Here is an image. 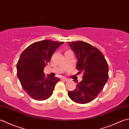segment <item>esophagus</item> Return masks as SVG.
Wrapping results in <instances>:
<instances>
[{
    "label": "esophagus",
    "mask_w": 129,
    "mask_h": 129,
    "mask_svg": "<svg viewBox=\"0 0 129 129\" xmlns=\"http://www.w3.org/2000/svg\"><path fill=\"white\" fill-rule=\"evenodd\" d=\"M62 80H63V81H66V82H67V81H69V80L68 79V78H64V77H63V78H62Z\"/></svg>",
    "instance_id": "34e87169"
}]
</instances>
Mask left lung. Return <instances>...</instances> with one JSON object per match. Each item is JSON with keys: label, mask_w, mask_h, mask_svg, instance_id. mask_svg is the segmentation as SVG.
Listing matches in <instances>:
<instances>
[{"label": "left lung", "mask_w": 129, "mask_h": 129, "mask_svg": "<svg viewBox=\"0 0 129 129\" xmlns=\"http://www.w3.org/2000/svg\"><path fill=\"white\" fill-rule=\"evenodd\" d=\"M67 43L77 57L78 73H83L82 81L68 95L77 103H88L96 98L108 80V64L103 54L90 44L83 41Z\"/></svg>", "instance_id": "obj_1"}]
</instances>
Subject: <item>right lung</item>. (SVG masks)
Returning <instances> with one entry per match:
<instances>
[{
	"mask_svg": "<svg viewBox=\"0 0 129 129\" xmlns=\"http://www.w3.org/2000/svg\"><path fill=\"white\" fill-rule=\"evenodd\" d=\"M63 43L41 41L30 44L21 54L17 64V76L23 89L33 99L45 100L53 93L60 79L49 75L46 77L43 70L55 51Z\"/></svg>",
	"mask_w": 129,
	"mask_h": 129,
	"instance_id": "add662e5",
	"label": "right lung"
}]
</instances>
